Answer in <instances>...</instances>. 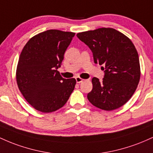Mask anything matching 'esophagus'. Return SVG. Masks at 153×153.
Wrapping results in <instances>:
<instances>
[{"label": "esophagus", "mask_w": 153, "mask_h": 153, "mask_svg": "<svg viewBox=\"0 0 153 153\" xmlns=\"http://www.w3.org/2000/svg\"><path fill=\"white\" fill-rule=\"evenodd\" d=\"M84 79H82V78H80V77H79V76H77V77H76V83H81V82L83 81Z\"/></svg>", "instance_id": "34e87169"}]
</instances>
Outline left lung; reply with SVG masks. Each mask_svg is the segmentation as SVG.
I'll use <instances>...</instances> for the list:
<instances>
[{"label":"left lung","mask_w":153,"mask_h":153,"mask_svg":"<svg viewBox=\"0 0 153 153\" xmlns=\"http://www.w3.org/2000/svg\"><path fill=\"white\" fill-rule=\"evenodd\" d=\"M77 37L90 48L95 63L102 65V81L93 77L87 99L95 107L113 111L131 97L140 79L137 53L131 39L113 28H100L78 33Z\"/></svg>","instance_id":"8db88e82"}]
</instances>
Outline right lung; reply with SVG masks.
I'll return each mask as SVG.
<instances>
[{
	"mask_svg": "<svg viewBox=\"0 0 153 153\" xmlns=\"http://www.w3.org/2000/svg\"><path fill=\"white\" fill-rule=\"evenodd\" d=\"M74 35L47 30L32 37L22 50L16 68L17 85L26 100L37 111H57L74 90L76 79L63 78L58 71Z\"/></svg>",
	"mask_w": 153,
	"mask_h": 153,
	"instance_id": "obj_1",
	"label": "right lung"
}]
</instances>
